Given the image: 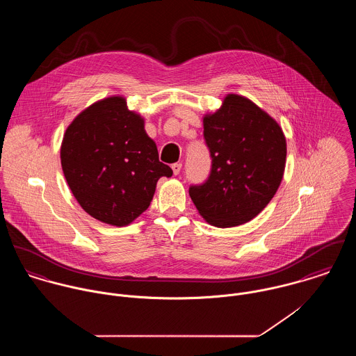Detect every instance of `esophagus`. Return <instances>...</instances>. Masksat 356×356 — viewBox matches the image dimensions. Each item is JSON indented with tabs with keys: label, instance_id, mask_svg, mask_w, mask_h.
Here are the masks:
<instances>
[{
	"label": "esophagus",
	"instance_id": "obj_1",
	"mask_svg": "<svg viewBox=\"0 0 356 356\" xmlns=\"http://www.w3.org/2000/svg\"><path fill=\"white\" fill-rule=\"evenodd\" d=\"M171 168H172V172H174V175H178V174L181 172L182 164H181V163H174V164L171 165Z\"/></svg>",
	"mask_w": 356,
	"mask_h": 356
}]
</instances>
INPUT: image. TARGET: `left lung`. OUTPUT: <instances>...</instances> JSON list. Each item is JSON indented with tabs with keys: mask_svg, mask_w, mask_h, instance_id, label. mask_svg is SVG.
<instances>
[{
	"mask_svg": "<svg viewBox=\"0 0 356 356\" xmlns=\"http://www.w3.org/2000/svg\"><path fill=\"white\" fill-rule=\"evenodd\" d=\"M212 157L208 179L189 189L199 213L212 226L233 227L259 215L278 191L286 163L281 126L250 99L230 93L203 118Z\"/></svg>",
	"mask_w": 356,
	"mask_h": 356,
	"instance_id": "left-lung-1",
	"label": "left lung"
}]
</instances>
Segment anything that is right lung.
Listing matches in <instances>:
<instances>
[{"mask_svg":"<svg viewBox=\"0 0 356 356\" xmlns=\"http://www.w3.org/2000/svg\"><path fill=\"white\" fill-rule=\"evenodd\" d=\"M144 118L111 96L85 108L67 127L60 159L79 205L111 226H127L151 205L156 184L172 170L159 161Z\"/></svg>","mask_w":356,"mask_h":356,"instance_id":"obj_1","label":"right lung"}]
</instances>
